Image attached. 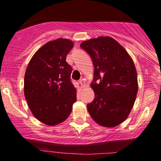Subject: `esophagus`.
<instances>
[{
	"label": "esophagus",
	"instance_id": "obj_1",
	"mask_svg": "<svg viewBox=\"0 0 161 161\" xmlns=\"http://www.w3.org/2000/svg\"><path fill=\"white\" fill-rule=\"evenodd\" d=\"M79 83H80L81 86L82 87H85V86H86V82H85V81L83 80V79H80V80H79Z\"/></svg>",
	"mask_w": 161,
	"mask_h": 161
}]
</instances>
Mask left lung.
<instances>
[{"instance_id":"left-lung-1","label":"left lung","mask_w":161,"mask_h":161,"mask_svg":"<svg viewBox=\"0 0 161 161\" xmlns=\"http://www.w3.org/2000/svg\"><path fill=\"white\" fill-rule=\"evenodd\" d=\"M91 57L95 72L91 83L95 97L87 104L92 119L104 127L119 125L128 117L138 92L134 62L115 39L108 36L80 45Z\"/></svg>"}]
</instances>
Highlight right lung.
<instances>
[{"mask_svg": "<svg viewBox=\"0 0 161 161\" xmlns=\"http://www.w3.org/2000/svg\"><path fill=\"white\" fill-rule=\"evenodd\" d=\"M73 42L58 38L46 43L29 63L24 77V95L36 119L48 125L66 120L76 101L71 82L72 67L66 61Z\"/></svg>", "mask_w": 161, "mask_h": 161, "instance_id": "obj_1", "label": "right lung"}]
</instances>
